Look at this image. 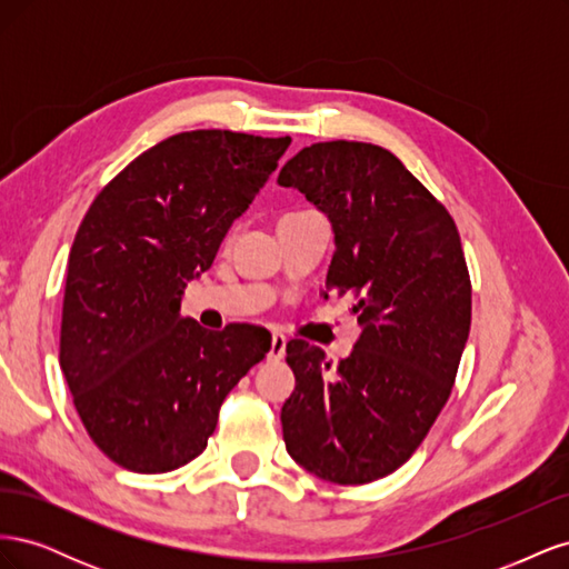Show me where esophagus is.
Masks as SVG:
<instances>
[{
    "label": "esophagus",
    "mask_w": 569,
    "mask_h": 569,
    "mask_svg": "<svg viewBox=\"0 0 569 569\" xmlns=\"http://www.w3.org/2000/svg\"><path fill=\"white\" fill-rule=\"evenodd\" d=\"M284 351H287V339H284V335H272L268 360H282V358H284Z\"/></svg>",
    "instance_id": "obj_1"
}]
</instances>
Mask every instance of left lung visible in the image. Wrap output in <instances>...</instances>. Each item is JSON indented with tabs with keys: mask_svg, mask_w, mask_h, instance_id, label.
I'll list each match as a JSON object with an SVG mask.
<instances>
[{
	"mask_svg": "<svg viewBox=\"0 0 569 569\" xmlns=\"http://www.w3.org/2000/svg\"><path fill=\"white\" fill-rule=\"evenodd\" d=\"M278 182L332 220L325 289L351 295L360 325L335 370L318 347L287 343L297 377L282 406L287 451L325 481L368 485L416 453L451 396L472 320L460 234L446 206L377 144H311Z\"/></svg>",
	"mask_w": 569,
	"mask_h": 569,
	"instance_id": "8db88e82",
	"label": "left lung"
}]
</instances>
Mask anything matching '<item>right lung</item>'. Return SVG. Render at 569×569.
I'll use <instances>...</instances> for the list:
<instances>
[{
    "label": "right lung",
    "mask_w": 569,
    "mask_h": 569,
    "mask_svg": "<svg viewBox=\"0 0 569 569\" xmlns=\"http://www.w3.org/2000/svg\"><path fill=\"white\" fill-rule=\"evenodd\" d=\"M289 142L173 134L84 213L68 253L59 363L90 439L120 468L157 475L197 458L226 396L270 351L263 327L203 330L180 316V301Z\"/></svg>",
    "instance_id": "1"
}]
</instances>
